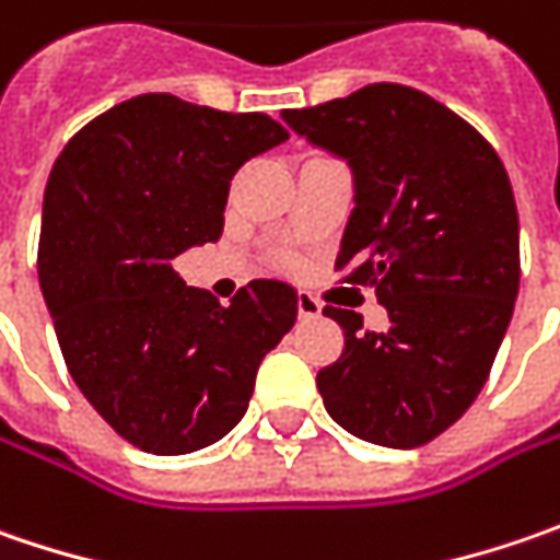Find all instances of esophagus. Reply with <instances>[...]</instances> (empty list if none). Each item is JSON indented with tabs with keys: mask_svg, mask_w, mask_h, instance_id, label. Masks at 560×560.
I'll return each mask as SVG.
<instances>
[{
	"mask_svg": "<svg viewBox=\"0 0 560 560\" xmlns=\"http://www.w3.org/2000/svg\"><path fill=\"white\" fill-rule=\"evenodd\" d=\"M323 310H319V301L316 298H310V294H298V319H316Z\"/></svg>",
	"mask_w": 560,
	"mask_h": 560,
	"instance_id": "1",
	"label": "esophagus"
}]
</instances>
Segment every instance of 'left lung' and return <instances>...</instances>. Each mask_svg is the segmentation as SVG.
<instances>
[{
  "instance_id": "1",
  "label": "left lung",
  "mask_w": 560,
  "mask_h": 560,
  "mask_svg": "<svg viewBox=\"0 0 560 560\" xmlns=\"http://www.w3.org/2000/svg\"><path fill=\"white\" fill-rule=\"evenodd\" d=\"M281 118L348 162L353 209L335 266L388 310L385 331L323 310L345 328V351L316 376L328 417L373 445H425L476 401L514 313L508 172L476 128L413 86L370 84Z\"/></svg>"
}]
</instances>
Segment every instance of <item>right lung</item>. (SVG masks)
<instances>
[{
	"label": "right lung",
	"mask_w": 560,
	"mask_h": 560,
	"mask_svg": "<svg viewBox=\"0 0 560 560\" xmlns=\"http://www.w3.org/2000/svg\"><path fill=\"white\" fill-rule=\"evenodd\" d=\"M284 140L262 112L143 93L81 128L49 172L37 272L61 357L140 451L190 454L229 435L298 319L288 281L256 279L222 306L172 269L219 241L234 172Z\"/></svg>",
	"instance_id": "right-lung-1"
}]
</instances>
